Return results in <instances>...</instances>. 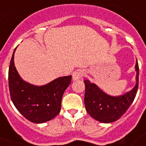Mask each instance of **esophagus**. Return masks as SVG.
Instances as JSON below:
<instances>
[{
  "instance_id": "obj_1",
  "label": "esophagus",
  "mask_w": 146,
  "mask_h": 146,
  "mask_svg": "<svg viewBox=\"0 0 146 146\" xmlns=\"http://www.w3.org/2000/svg\"><path fill=\"white\" fill-rule=\"evenodd\" d=\"M83 76H84V72L82 70H76L73 73L72 79H73V81H76V80H80V78Z\"/></svg>"
}]
</instances>
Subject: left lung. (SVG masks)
<instances>
[{
	"mask_svg": "<svg viewBox=\"0 0 146 146\" xmlns=\"http://www.w3.org/2000/svg\"><path fill=\"white\" fill-rule=\"evenodd\" d=\"M136 85L130 91L121 96H112L103 92L97 85L84 80L86 86L85 107L87 113L99 122L109 123L120 119L133 102L139 86V65L137 60Z\"/></svg>",
	"mask_w": 146,
	"mask_h": 146,
	"instance_id": "1",
	"label": "left lung"
}]
</instances>
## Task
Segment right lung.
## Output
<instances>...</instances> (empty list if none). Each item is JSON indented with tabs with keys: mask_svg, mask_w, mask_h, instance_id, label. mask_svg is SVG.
Here are the masks:
<instances>
[{
	"mask_svg": "<svg viewBox=\"0 0 146 146\" xmlns=\"http://www.w3.org/2000/svg\"><path fill=\"white\" fill-rule=\"evenodd\" d=\"M15 48L10 60L8 80L10 98L16 108L29 121L42 123L60 113L64 92L70 86L72 76L58 77L43 86L26 82L14 64Z\"/></svg>",
	"mask_w": 146,
	"mask_h": 146,
	"instance_id": "add662e5",
	"label": "right lung"
}]
</instances>
